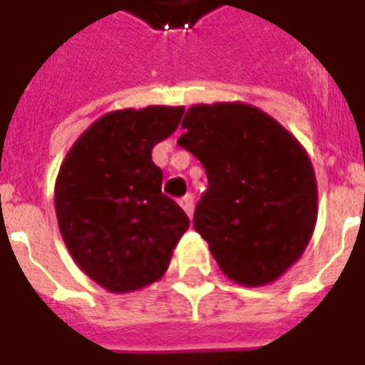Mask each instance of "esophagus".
Returning <instances> with one entry per match:
<instances>
[{
	"label": "esophagus",
	"mask_w": 365,
	"mask_h": 365,
	"mask_svg": "<svg viewBox=\"0 0 365 365\" xmlns=\"http://www.w3.org/2000/svg\"><path fill=\"white\" fill-rule=\"evenodd\" d=\"M178 204H180V208L187 212L188 218H192V212H195V198H192V195H187L182 196L180 200H178Z\"/></svg>",
	"instance_id": "esophagus-1"
}]
</instances>
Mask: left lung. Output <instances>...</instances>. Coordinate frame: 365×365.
<instances>
[{
	"mask_svg": "<svg viewBox=\"0 0 365 365\" xmlns=\"http://www.w3.org/2000/svg\"><path fill=\"white\" fill-rule=\"evenodd\" d=\"M182 129L177 143L208 177L192 224L222 273L244 287L277 281L317 226V177L304 147L244 102L192 106Z\"/></svg>",
	"mask_w": 365,
	"mask_h": 365,
	"instance_id": "obj_1",
	"label": "left lung"
}]
</instances>
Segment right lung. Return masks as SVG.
Returning a JSON list of instances; mask_svg holds the SVG:
<instances>
[{
    "instance_id": "right-lung-1",
    "label": "right lung",
    "mask_w": 365,
    "mask_h": 365,
    "mask_svg": "<svg viewBox=\"0 0 365 365\" xmlns=\"http://www.w3.org/2000/svg\"><path fill=\"white\" fill-rule=\"evenodd\" d=\"M182 113V106L106 113L61 165L54 185L61 236L80 269L110 293L159 281L190 226L182 208L161 192L163 170L151 159Z\"/></svg>"
}]
</instances>
